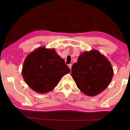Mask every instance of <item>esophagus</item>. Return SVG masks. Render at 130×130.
<instances>
[{
	"label": "esophagus",
	"instance_id": "obj_1",
	"mask_svg": "<svg viewBox=\"0 0 130 130\" xmlns=\"http://www.w3.org/2000/svg\"><path fill=\"white\" fill-rule=\"evenodd\" d=\"M68 67H69L70 69L71 70V67H72V65H71V64H69V65H68Z\"/></svg>",
	"mask_w": 130,
	"mask_h": 130
}]
</instances>
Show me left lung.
Returning a JSON list of instances; mask_svg holds the SVG:
<instances>
[{"mask_svg": "<svg viewBox=\"0 0 130 130\" xmlns=\"http://www.w3.org/2000/svg\"><path fill=\"white\" fill-rule=\"evenodd\" d=\"M71 76L85 95L95 96L108 86L113 76L111 63L96 50L84 52L71 68Z\"/></svg>", "mask_w": 130, "mask_h": 130, "instance_id": "left-lung-1", "label": "left lung"}]
</instances>
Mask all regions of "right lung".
I'll list each match as a JSON object with an SVG mask.
<instances>
[{"mask_svg": "<svg viewBox=\"0 0 130 130\" xmlns=\"http://www.w3.org/2000/svg\"><path fill=\"white\" fill-rule=\"evenodd\" d=\"M70 69L54 48L40 47L28 55L23 63L22 75L32 89L40 93L50 92Z\"/></svg>", "mask_w": 130, "mask_h": 130, "instance_id": "right-lung-1", "label": "right lung"}]
</instances>
